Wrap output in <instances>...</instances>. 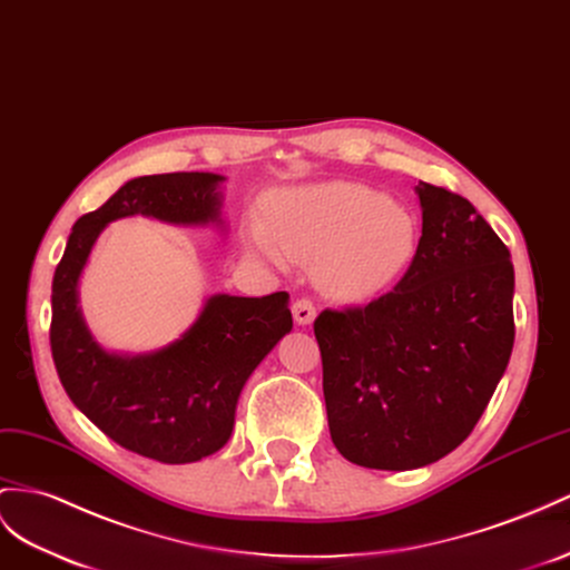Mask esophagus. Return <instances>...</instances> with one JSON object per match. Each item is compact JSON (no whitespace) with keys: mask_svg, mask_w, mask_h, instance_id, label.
Masks as SVG:
<instances>
[{"mask_svg":"<svg viewBox=\"0 0 570 570\" xmlns=\"http://www.w3.org/2000/svg\"><path fill=\"white\" fill-rule=\"evenodd\" d=\"M291 311H294V320L298 325H311L315 320V303L311 298H298L291 305Z\"/></svg>","mask_w":570,"mask_h":570,"instance_id":"esophagus-1","label":"esophagus"}]
</instances>
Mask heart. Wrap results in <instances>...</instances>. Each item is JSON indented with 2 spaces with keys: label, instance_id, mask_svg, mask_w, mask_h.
Wrapping results in <instances>:
<instances>
[{
  "label": "heart",
  "instance_id": "1",
  "mask_svg": "<svg viewBox=\"0 0 570 570\" xmlns=\"http://www.w3.org/2000/svg\"><path fill=\"white\" fill-rule=\"evenodd\" d=\"M247 247L272 265L317 262L327 294L361 301L381 294L410 269L419 250L416 216L390 195L356 183L288 189L267 209V226L253 222Z\"/></svg>",
  "mask_w": 570,
  "mask_h": 570
}]
</instances>
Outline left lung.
I'll use <instances>...</instances> for the list:
<instances>
[{"instance_id": "left-lung-1", "label": "left lung", "mask_w": 570, "mask_h": 570, "mask_svg": "<svg viewBox=\"0 0 570 570\" xmlns=\"http://www.w3.org/2000/svg\"><path fill=\"white\" fill-rule=\"evenodd\" d=\"M416 257L390 294L315 317L332 443L368 470H416L455 450L513 352L515 274L470 202L416 185Z\"/></svg>"}]
</instances>
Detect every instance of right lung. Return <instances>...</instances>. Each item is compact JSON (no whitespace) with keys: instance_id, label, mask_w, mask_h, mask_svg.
I'll list each match as a JSON object with an SVG mask.
<instances>
[{"instance_id":"1","label":"right lung","mask_w":570,"mask_h":570,"mask_svg":"<svg viewBox=\"0 0 570 570\" xmlns=\"http://www.w3.org/2000/svg\"><path fill=\"white\" fill-rule=\"evenodd\" d=\"M218 183L224 178L214 173L144 175L125 183L71 228L52 279L50 348L69 400L115 443L166 464L197 462L228 443L243 385L294 327L288 294H216L180 340L154 354L122 356L91 337L77 284L100 230L115 218L141 214L183 226L222 222Z\"/></svg>"}]
</instances>
